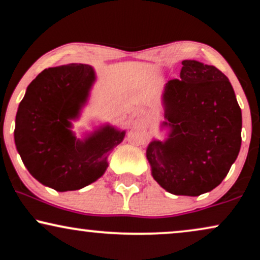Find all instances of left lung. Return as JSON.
<instances>
[{
	"label": "left lung",
	"instance_id": "1",
	"mask_svg": "<svg viewBox=\"0 0 260 260\" xmlns=\"http://www.w3.org/2000/svg\"><path fill=\"white\" fill-rule=\"evenodd\" d=\"M179 79L166 83V142L146 150L152 177L174 195L199 196L217 187L241 148L242 115L225 75L212 65L183 60Z\"/></svg>",
	"mask_w": 260,
	"mask_h": 260
}]
</instances>
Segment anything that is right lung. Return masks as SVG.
<instances>
[{"mask_svg": "<svg viewBox=\"0 0 260 260\" xmlns=\"http://www.w3.org/2000/svg\"><path fill=\"white\" fill-rule=\"evenodd\" d=\"M94 80L86 64L45 69L18 108L14 140L23 164L57 191L82 189L102 177L109 154L126 134L106 126L81 142L70 131V120L79 115Z\"/></svg>", "mask_w": 260, "mask_h": 260, "instance_id": "right-lung-1", "label": "right lung"}]
</instances>
